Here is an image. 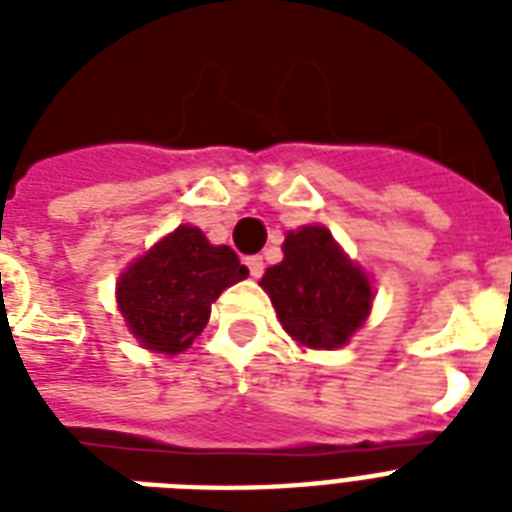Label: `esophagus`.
I'll return each instance as SVG.
<instances>
[{
    "label": "esophagus",
    "instance_id": "1",
    "mask_svg": "<svg viewBox=\"0 0 512 512\" xmlns=\"http://www.w3.org/2000/svg\"><path fill=\"white\" fill-rule=\"evenodd\" d=\"M244 263H247V268H249V273H252V276H263V271H265V263H263V257L260 255H252V257H247V260H244Z\"/></svg>",
    "mask_w": 512,
    "mask_h": 512
}]
</instances>
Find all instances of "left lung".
Here are the masks:
<instances>
[{"instance_id":"left-lung-1","label":"left lung","mask_w":512,"mask_h":512,"mask_svg":"<svg viewBox=\"0 0 512 512\" xmlns=\"http://www.w3.org/2000/svg\"><path fill=\"white\" fill-rule=\"evenodd\" d=\"M260 284L271 295L284 329L311 348L345 345L372 305L366 276L321 225L289 233L284 260L268 268Z\"/></svg>"}]
</instances>
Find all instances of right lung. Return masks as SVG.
Wrapping results in <instances>:
<instances>
[{
	"label": "right lung",
	"instance_id": "obj_1",
	"mask_svg": "<svg viewBox=\"0 0 512 512\" xmlns=\"http://www.w3.org/2000/svg\"><path fill=\"white\" fill-rule=\"evenodd\" d=\"M231 247H212L199 228L180 225L119 281V311L146 348L180 353L201 335L209 305L247 276Z\"/></svg>",
	"mask_w": 512,
	"mask_h": 512
}]
</instances>
